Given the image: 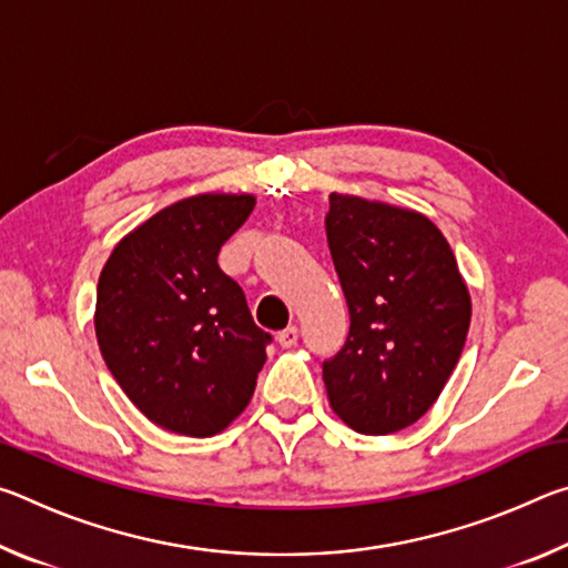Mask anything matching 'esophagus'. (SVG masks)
I'll return each instance as SVG.
<instances>
[{
    "label": "esophagus",
    "instance_id": "obj_1",
    "mask_svg": "<svg viewBox=\"0 0 568 568\" xmlns=\"http://www.w3.org/2000/svg\"><path fill=\"white\" fill-rule=\"evenodd\" d=\"M277 343H281L283 348H293V345L297 343V328H295V325H287L285 331L277 333Z\"/></svg>",
    "mask_w": 568,
    "mask_h": 568
}]
</instances>
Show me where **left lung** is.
<instances>
[{"instance_id": "left-lung-1", "label": "left lung", "mask_w": 568, "mask_h": 568, "mask_svg": "<svg viewBox=\"0 0 568 568\" xmlns=\"http://www.w3.org/2000/svg\"><path fill=\"white\" fill-rule=\"evenodd\" d=\"M325 233L351 313L345 345L323 363L331 408L358 434H396L456 368L468 287L444 233L416 210L333 192Z\"/></svg>"}]
</instances>
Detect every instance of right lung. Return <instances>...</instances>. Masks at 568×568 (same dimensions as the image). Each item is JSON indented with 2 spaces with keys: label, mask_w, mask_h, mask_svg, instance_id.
I'll list each match as a JSON object with an SVG mask.
<instances>
[{
  "label": "right lung",
  "mask_w": 568,
  "mask_h": 568,
  "mask_svg": "<svg viewBox=\"0 0 568 568\" xmlns=\"http://www.w3.org/2000/svg\"><path fill=\"white\" fill-rule=\"evenodd\" d=\"M253 207L247 192L182 197L124 235L100 273L102 358L134 406L172 434L215 436L253 398L271 333L217 265Z\"/></svg>",
  "instance_id": "1"
}]
</instances>
